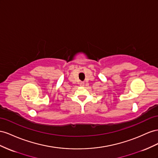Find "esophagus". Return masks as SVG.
<instances>
[{"label": "esophagus", "instance_id": "esophagus-1", "mask_svg": "<svg viewBox=\"0 0 158 158\" xmlns=\"http://www.w3.org/2000/svg\"><path fill=\"white\" fill-rule=\"evenodd\" d=\"M80 85H81V86H84V82H81L80 83Z\"/></svg>", "mask_w": 158, "mask_h": 158}]
</instances>
